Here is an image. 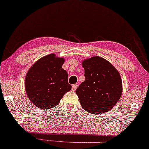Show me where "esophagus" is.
<instances>
[{
	"label": "esophagus",
	"instance_id": "obj_1",
	"mask_svg": "<svg viewBox=\"0 0 149 149\" xmlns=\"http://www.w3.org/2000/svg\"><path fill=\"white\" fill-rule=\"evenodd\" d=\"M77 87H78V84H73V85H72V90H73V91H75V90H76L77 88Z\"/></svg>",
	"mask_w": 149,
	"mask_h": 149
}]
</instances>
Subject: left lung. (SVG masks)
Returning a JSON list of instances; mask_svg holds the SVG:
<instances>
[{
    "label": "left lung",
    "instance_id": "left-lung-1",
    "mask_svg": "<svg viewBox=\"0 0 149 149\" xmlns=\"http://www.w3.org/2000/svg\"><path fill=\"white\" fill-rule=\"evenodd\" d=\"M82 65L85 80L76 91L81 106L90 113L98 115L109 111L122 95L120 73L111 63L100 56L86 58Z\"/></svg>",
    "mask_w": 149,
    "mask_h": 149
}]
</instances>
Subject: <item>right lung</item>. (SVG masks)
<instances>
[{
	"instance_id": "obj_1",
	"label": "right lung",
	"mask_w": 149,
	"mask_h": 149,
	"mask_svg": "<svg viewBox=\"0 0 149 149\" xmlns=\"http://www.w3.org/2000/svg\"><path fill=\"white\" fill-rule=\"evenodd\" d=\"M64 63V58L51 54L40 58L28 70L24 81L25 91L38 108L47 110L56 107L71 89L67 72L62 68Z\"/></svg>"
}]
</instances>
